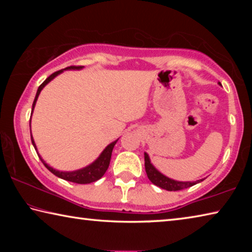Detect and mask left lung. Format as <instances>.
<instances>
[{
	"instance_id": "8db88e82",
	"label": "left lung",
	"mask_w": 252,
	"mask_h": 252,
	"mask_svg": "<svg viewBox=\"0 0 252 252\" xmlns=\"http://www.w3.org/2000/svg\"><path fill=\"white\" fill-rule=\"evenodd\" d=\"M219 84L221 85L220 82ZM144 167H146V172L149 180H150L153 185H156L158 187H160L161 189H164L168 191H178V190L187 189V188L192 187L204 180V179H201V180H198L194 182H190V181L185 182V181H177V180H173V179L165 177L164 174H162L161 172L158 171L155 167H153V164L150 161V158H149L148 153L146 152H144Z\"/></svg>"
}]
</instances>
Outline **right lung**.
I'll use <instances>...</instances> for the list:
<instances>
[{"label":"right lung","mask_w":252,"mask_h":252,"mask_svg":"<svg viewBox=\"0 0 252 252\" xmlns=\"http://www.w3.org/2000/svg\"><path fill=\"white\" fill-rule=\"evenodd\" d=\"M82 67L83 66L71 65V66L65 67V69L57 71V72H54V73L51 74L49 78L46 79L44 82L40 85L39 89H37L35 99H34L33 104H32V113H33L34 106H35L37 97H39V95H40V92L42 91V89H43L45 85L50 82V81H52L55 78V76H58L60 73H62L63 71H65V70H81ZM31 140H32V144H33L34 149L36 150V146H35V142H34V140H33L32 134H31ZM117 142H118V140L113 141L112 143H110L109 146L106 147L103 151H102V153L99 156V158H97V159L94 162H92L91 164H89L88 167L79 169V170H75V171H59V170H55L52 167H50V165L46 163V162L43 159H42L39 153H37V156H39V158L41 159L42 163L45 165V168L48 169L49 171L52 172L54 176H57L59 178L63 179V180H66V181H70V182L80 183V185H87V183L94 182V181L99 180V179L103 177V174L105 173V171L109 168L111 155H112V150H113V148H114V146H116Z\"/></svg>","instance_id":"1"}]
</instances>
